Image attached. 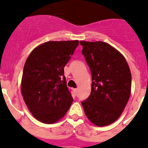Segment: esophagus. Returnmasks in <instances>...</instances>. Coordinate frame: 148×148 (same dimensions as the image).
Returning <instances> with one entry per match:
<instances>
[{"label":"esophagus","mask_w":148,"mask_h":148,"mask_svg":"<svg viewBox=\"0 0 148 148\" xmlns=\"http://www.w3.org/2000/svg\"><path fill=\"white\" fill-rule=\"evenodd\" d=\"M77 89H74V90H73V92H74V93H75V95H76V94H77Z\"/></svg>","instance_id":"esophagus-1"}]
</instances>
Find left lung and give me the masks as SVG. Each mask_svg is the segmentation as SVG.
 <instances>
[{"instance_id": "1", "label": "left lung", "mask_w": 148, "mask_h": 148, "mask_svg": "<svg viewBox=\"0 0 148 148\" xmlns=\"http://www.w3.org/2000/svg\"><path fill=\"white\" fill-rule=\"evenodd\" d=\"M92 75L90 95L82 102L86 116L96 126L110 125L121 116L131 91V73L125 57L102 41H80Z\"/></svg>"}]
</instances>
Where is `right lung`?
<instances>
[{"instance_id":"1","label":"right lung","mask_w":148,"mask_h":148,"mask_svg":"<svg viewBox=\"0 0 148 148\" xmlns=\"http://www.w3.org/2000/svg\"><path fill=\"white\" fill-rule=\"evenodd\" d=\"M78 45V40L48 41L34 49L26 61L21 93L29 110L41 122L58 121L73 103L64 66Z\"/></svg>"}]
</instances>
